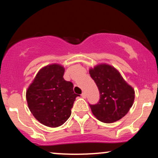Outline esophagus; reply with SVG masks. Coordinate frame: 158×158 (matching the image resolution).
<instances>
[{
  "label": "esophagus",
  "instance_id": "34e87169",
  "mask_svg": "<svg viewBox=\"0 0 158 158\" xmlns=\"http://www.w3.org/2000/svg\"><path fill=\"white\" fill-rule=\"evenodd\" d=\"M81 96L83 97V98H86V94H85V93H84V92L82 93V94H81Z\"/></svg>",
  "mask_w": 158,
  "mask_h": 158
}]
</instances>
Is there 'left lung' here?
Instances as JSON below:
<instances>
[{
	"mask_svg": "<svg viewBox=\"0 0 158 158\" xmlns=\"http://www.w3.org/2000/svg\"><path fill=\"white\" fill-rule=\"evenodd\" d=\"M90 77L100 93L96 104H89L97 119L113 123L128 113L135 100V90L124 81L115 68L100 64L89 70Z\"/></svg>",
	"mask_w": 158,
	"mask_h": 158,
	"instance_id": "8db88e82",
	"label": "left lung"
}]
</instances>
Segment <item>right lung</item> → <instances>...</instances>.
Here are the masks:
<instances>
[{"mask_svg":"<svg viewBox=\"0 0 158 158\" xmlns=\"http://www.w3.org/2000/svg\"><path fill=\"white\" fill-rule=\"evenodd\" d=\"M64 67L49 64L39 71L27 90L28 106L41 124L49 127L61 126L71 115L75 98L73 84L64 81Z\"/></svg>","mask_w":158,"mask_h":158,"instance_id":"1","label":"right lung"}]
</instances>
